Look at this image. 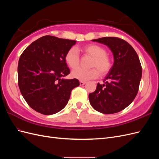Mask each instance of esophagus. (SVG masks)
Segmentation results:
<instances>
[{
    "label": "esophagus",
    "instance_id": "1",
    "mask_svg": "<svg viewBox=\"0 0 159 159\" xmlns=\"http://www.w3.org/2000/svg\"><path fill=\"white\" fill-rule=\"evenodd\" d=\"M85 84H86L85 81H80V85H85Z\"/></svg>",
    "mask_w": 159,
    "mask_h": 159
}]
</instances>
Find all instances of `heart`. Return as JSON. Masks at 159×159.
<instances>
[{
	"label": "heart",
	"mask_w": 159,
	"mask_h": 159,
	"mask_svg": "<svg viewBox=\"0 0 159 159\" xmlns=\"http://www.w3.org/2000/svg\"><path fill=\"white\" fill-rule=\"evenodd\" d=\"M83 51L86 54L92 57L91 61V67H95L89 70L78 68L71 72V75L74 78L80 81H88L98 78L99 70L102 74H107L111 68V62L106 56V52L98 45L89 44L83 48ZM66 64L71 69H74L79 64L78 50L75 47H72L67 52L65 56Z\"/></svg>",
	"instance_id": "b5f03b06"
}]
</instances>
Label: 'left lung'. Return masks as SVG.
I'll return each mask as SVG.
<instances>
[{
  "instance_id": "obj_1",
  "label": "left lung",
  "mask_w": 159,
  "mask_h": 159,
  "mask_svg": "<svg viewBox=\"0 0 159 159\" xmlns=\"http://www.w3.org/2000/svg\"><path fill=\"white\" fill-rule=\"evenodd\" d=\"M107 46L113 55L114 62L105 76L103 84L89 94L92 107L104 114H113L128 107L135 98L142 77L139 56L128 42L116 37L92 40Z\"/></svg>"
}]
</instances>
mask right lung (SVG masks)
<instances>
[{
	"mask_svg": "<svg viewBox=\"0 0 159 159\" xmlns=\"http://www.w3.org/2000/svg\"><path fill=\"white\" fill-rule=\"evenodd\" d=\"M75 40L44 36L28 46L18 65V86L29 106L44 115L60 111L71 91L80 85L77 79L64 78L70 71L65 56Z\"/></svg>",
	"mask_w": 159,
	"mask_h": 159,
	"instance_id": "right-lung-1",
	"label": "right lung"
}]
</instances>
